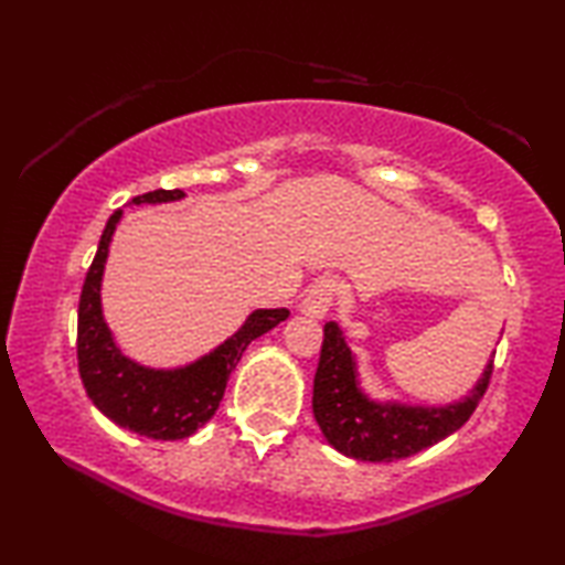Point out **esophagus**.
I'll list each match as a JSON object with an SVG mask.
<instances>
[{"instance_id":"1","label":"esophagus","mask_w":565,"mask_h":565,"mask_svg":"<svg viewBox=\"0 0 565 565\" xmlns=\"http://www.w3.org/2000/svg\"><path fill=\"white\" fill-rule=\"evenodd\" d=\"M334 294H337V281L329 279V276H321V279H317L309 286L307 297H303L299 303V311L311 319H321L329 311L331 301H334Z\"/></svg>"}]
</instances>
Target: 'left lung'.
Here are the masks:
<instances>
[{
    "instance_id": "1",
    "label": "left lung",
    "mask_w": 565,
    "mask_h": 565,
    "mask_svg": "<svg viewBox=\"0 0 565 565\" xmlns=\"http://www.w3.org/2000/svg\"><path fill=\"white\" fill-rule=\"evenodd\" d=\"M492 354L468 395L447 405L377 399L362 387L356 354L337 321L324 324L311 409L324 440L347 458L392 462L437 445L468 423L488 390Z\"/></svg>"
}]
</instances>
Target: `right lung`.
<instances>
[{"mask_svg":"<svg viewBox=\"0 0 565 565\" xmlns=\"http://www.w3.org/2000/svg\"><path fill=\"white\" fill-rule=\"evenodd\" d=\"M183 191H153L136 195L130 205L173 203ZM122 218L118 209L107 218L100 246L85 276L77 309V364L87 397L107 419L130 433L153 440H183L216 415L231 372L246 347L289 317V309H256L226 342L183 366H146L122 354L103 315V276L115 228Z\"/></svg>","mask_w":565,"mask_h":565,"instance_id":"obj_1","label":"right lung"}]
</instances>
